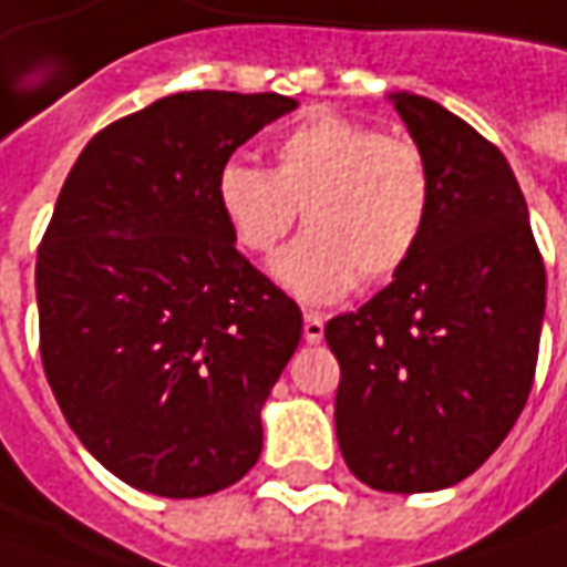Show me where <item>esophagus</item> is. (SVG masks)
<instances>
[{"mask_svg": "<svg viewBox=\"0 0 567 567\" xmlns=\"http://www.w3.org/2000/svg\"><path fill=\"white\" fill-rule=\"evenodd\" d=\"M302 338H306V343H318V340L324 338V321H321V316L306 312V318H302Z\"/></svg>", "mask_w": 567, "mask_h": 567, "instance_id": "1", "label": "esophagus"}]
</instances>
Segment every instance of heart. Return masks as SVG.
<instances>
[{
	"label": "heart",
	"mask_w": 567,
	"mask_h": 567,
	"mask_svg": "<svg viewBox=\"0 0 567 567\" xmlns=\"http://www.w3.org/2000/svg\"><path fill=\"white\" fill-rule=\"evenodd\" d=\"M214 198L233 239L271 255L302 210L306 233L277 255V284L302 302H338L413 261L435 210V173L410 138L318 113L274 142V166L229 157Z\"/></svg>",
	"instance_id": "heart-1"
}]
</instances>
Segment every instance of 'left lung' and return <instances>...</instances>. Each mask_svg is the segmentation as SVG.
<instances>
[{"label": "left lung", "mask_w": 567, "mask_h": 567, "mask_svg": "<svg viewBox=\"0 0 567 567\" xmlns=\"http://www.w3.org/2000/svg\"><path fill=\"white\" fill-rule=\"evenodd\" d=\"M435 173L413 261L362 309L331 318L340 454L381 492L467 480L534 388L546 268L505 154L435 100L391 94Z\"/></svg>", "instance_id": "obj_1"}]
</instances>
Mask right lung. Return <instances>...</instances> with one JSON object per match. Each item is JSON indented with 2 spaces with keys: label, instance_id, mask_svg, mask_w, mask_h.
Returning <instances> with one entry per match:
<instances>
[{
  "label": "right lung",
  "instance_id": "right-lung-1",
  "mask_svg": "<svg viewBox=\"0 0 567 567\" xmlns=\"http://www.w3.org/2000/svg\"><path fill=\"white\" fill-rule=\"evenodd\" d=\"M293 97L186 91L97 132L37 251L43 372L81 445L135 489L202 498L261 454L302 312L224 224L214 176Z\"/></svg>",
  "mask_w": 567,
  "mask_h": 567
}]
</instances>
